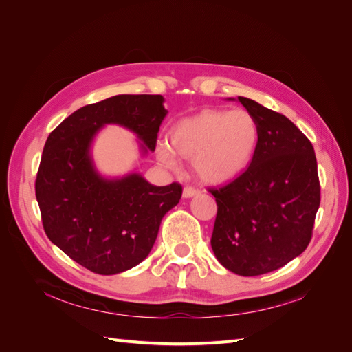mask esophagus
<instances>
[{"instance_id": "esophagus-1", "label": "esophagus", "mask_w": 352, "mask_h": 352, "mask_svg": "<svg viewBox=\"0 0 352 352\" xmlns=\"http://www.w3.org/2000/svg\"><path fill=\"white\" fill-rule=\"evenodd\" d=\"M197 194H199V190L195 189V188H192V186H186V188L184 189V198H192V197H195Z\"/></svg>"}]
</instances>
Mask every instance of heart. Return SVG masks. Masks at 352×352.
I'll return each instance as SVG.
<instances>
[{
    "label": "heart",
    "mask_w": 352,
    "mask_h": 352,
    "mask_svg": "<svg viewBox=\"0 0 352 352\" xmlns=\"http://www.w3.org/2000/svg\"><path fill=\"white\" fill-rule=\"evenodd\" d=\"M258 126L245 110H202L176 122L168 131V146L158 148L164 166L176 168L177 157L192 158L195 175L220 185L245 172L257 150Z\"/></svg>",
    "instance_id": "1"
}]
</instances>
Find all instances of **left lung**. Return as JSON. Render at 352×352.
Returning a JSON list of instances; mask_svg holds the SVG:
<instances>
[{
  "instance_id": "8db88e82",
  "label": "left lung",
  "mask_w": 352,
  "mask_h": 352,
  "mask_svg": "<svg viewBox=\"0 0 352 352\" xmlns=\"http://www.w3.org/2000/svg\"><path fill=\"white\" fill-rule=\"evenodd\" d=\"M238 101L257 122L258 144L239 177L210 190L217 202L211 248L223 267L258 276L283 267L310 243L320 184L307 136L283 114Z\"/></svg>"
}]
</instances>
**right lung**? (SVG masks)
Instances as JSON below:
<instances>
[{"instance_id":"obj_1","label":"right lung","mask_w":352,"mask_h":352,"mask_svg":"<svg viewBox=\"0 0 352 352\" xmlns=\"http://www.w3.org/2000/svg\"><path fill=\"white\" fill-rule=\"evenodd\" d=\"M162 95H116L85 105L48 136L35 192L50 241L72 260L98 274H117L144 261L182 186H155L138 172L105 177L91 154L105 124L138 136L142 155L155 150L164 120Z\"/></svg>"}]
</instances>
